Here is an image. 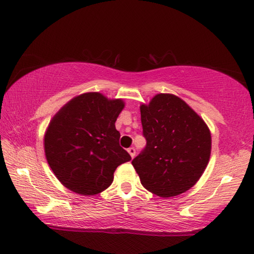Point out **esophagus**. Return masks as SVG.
I'll list each match as a JSON object with an SVG mask.
<instances>
[{
	"mask_svg": "<svg viewBox=\"0 0 254 254\" xmlns=\"http://www.w3.org/2000/svg\"><path fill=\"white\" fill-rule=\"evenodd\" d=\"M127 152L130 153L131 158H134V156H135V149H134V148H133V147L128 148V149H127Z\"/></svg>",
	"mask_w": 254,
	"mask_h": 254,
	"instance_id": "34e87169",
	"label": "esophagus"
}]
</instances>
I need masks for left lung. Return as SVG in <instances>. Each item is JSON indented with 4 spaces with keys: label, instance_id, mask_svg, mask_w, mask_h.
<instances>
[{
    "label": "left lung",
    "instance_id": "left-lung-1",
    "mask_svg": "<svg viewBox=\"0 0 254 254\" xmlns=\"http://www.w3.org/2000/svg\"><path fill=\"white\" fill-rule=\"evenodd\" d=\"M145 148L132 160L142 186L173 197L198 182L207 167L212 137L205 122L182 98L158 94L141 105Z\"/></svg>",
    "mask_w": 254,
    "mask_h": 254
}]
</instances>
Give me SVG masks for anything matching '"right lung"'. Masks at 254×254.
Returning <instances> with one entry per match:
<instances>
[{
  "label": "right lung",
  "instance_id": "add662e5",
  "mask_svg": "<svg viewBox=\"0 0 254 254\" xmlns=\"http://www.w3.org/2000/svg\"><path fill=\"white\" fill-rule=\"evenodd\" d=\"M122 100L85 93L60 109L45 134V152L51 170L66 188L96 195L113 182L114 171L131 156L119 143L115 121Z\"/></svg>",
  "mask_w": 254,
  "mask_h": 254
}]
</instances>
